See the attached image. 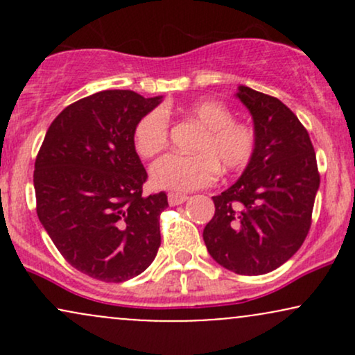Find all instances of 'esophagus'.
<instances>
[{"label": "esophagus", "mask_w": 355, "mask_h": 355, "mask_svg": "<svg viewBox=\"0 0 355 355\" xmlns=\"http://www.w3.org/2000/svg\"><path fill=\"white\" fill-rule=\"evenodd\" d=\"M187 195L183 193H168V202L170 205H182L183 202H187Z\"/></svg>", "instance_id": "obj_1"}]
</instances>
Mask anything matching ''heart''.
<instances>
[{
  "label": "heart",
  "instance_id": "obj_1",
  "mask_svg": "<svg viewBox=\"0 0 355 355\" xmlns=\"http://www.w3.org/2000/svg\"><path fill=\"white\" fill-rule=\"evenodd\" d=\"M180 112L202 126L191 155L168 153L152 165L150 177L157 189L191 191L210 185L222 172H237L255 153V133L250 126L234 121L230 110L217 100L203 98L183 105ZM168 141L165 110H152L138 120L133 146L144 158H152Z\"/></svg>",
  "mask_w": 355,
  "mask_h": 355
}]
</instances>
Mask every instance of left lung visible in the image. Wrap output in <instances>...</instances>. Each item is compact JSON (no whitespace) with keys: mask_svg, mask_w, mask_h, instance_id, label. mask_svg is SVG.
<instances>
[{"mask_svg":"<svg viewBox=\"0 0 355 355\" xmlns=\"http://www.w3.org/2000/svg\"><path fill=\"white\" fill-rule=\"evenodd\" d=\"M235 96L254 120L255 153L239 180L211 197L215 215L203 242L227 270L262 275L304 243L320 177L307 130L291 108L245 85Z\"/></svg>","mask_w":355,"mask_h":355,"instance_id":"8db88e82","label":"left lung"}]
</instances>
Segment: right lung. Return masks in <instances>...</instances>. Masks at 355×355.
Masks as SVG:
<instances>
[{"instance_id":"right-lung-1","label":"right lung","mask_w":355,"mask_h":355,"mask_svg":"<svg viewBox=\"0 0 355 355\" xmlns=\"http://www.w3.org/2000/svg\"><path fill=\"white\" fill-rule=\"evenodd\" d=\"M164 96L105 89L53 120L35 162L36 214L70 266L101 282H125L160 247L165 191L141 195L146 170L133 130Z\"/></svg>"}]
</instances>
